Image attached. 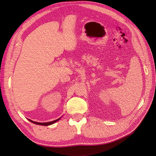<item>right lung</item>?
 <instances>
[{
  "label": "right lung",
  "instance_id": "1",
  "mask_svg": "<svg viewBox=\"0 0 156 156\" xmlns=\"http://www.w3.org/2000/svg\"><path fill=\"white\" fill-rule=\"evenodd\" d=\"M60 119V118H58V119H56L55 121H51V122H35V121H31L30 119H29L30 121H31V122L34 123V124H36V125H43V126H48V125H52L53 124V123H55V122H57V121H58Z\"/></svg>",
  "mask_w": 156,
  "mask_h": 156
}]
</instances>
